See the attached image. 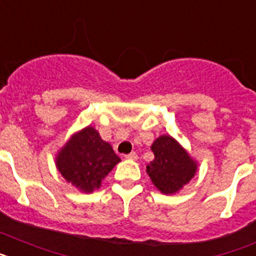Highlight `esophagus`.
<instances>
[{"label": "esophagus", "instance_id": "1", "mask_svg": "<svg viewBox=\"0 0 256 256\" xmlns=\"http://www.w3.org/2000/svg\"><path fill=\"white\" fill-rule=\"evenodd\" d=\"M124 158H128V160H136V158H138V154H136V152H132V154H124Z\"/></svg>", "mask_w": 256, "mask_h": 256}]
</instances>
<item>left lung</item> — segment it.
I'll return each instance as SVG.
<instances>
[{
	"instance_id": "1",
	"label": "left lung",
	"mask_w": 256,
	"mask_h": 256,
	"mask_svg": "<svg viewBox=\"0 0 256 256\" xmlns=\"http://www.w3.org/2000/svg\"><path fill=\"white\" fill-rule=\"evenodd\" d=\"M154 154L147 173L162 194H174L194 177L195 161L169 135H161L151 147Z\"/></svg>"
}]
</instances>
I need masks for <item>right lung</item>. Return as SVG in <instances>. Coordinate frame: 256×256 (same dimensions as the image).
I'll use <instances>...</instances> for the list:
<instances>
[{"instance_id":"right-lung-1","label":"right lung","mask_w":256,"mask_h":256,"mask_svg":"<svg viewBox=\"0 0 256 256\" xmlns=\"http://www.w3.org/2000/svg\"><path fill=\"white\" fill-rule=\"evenodd\" d=\"M56 161L66 181L84 192H92L121 158L95 128L88 126L66 143Z\"/></svg>"}]
</instances>
